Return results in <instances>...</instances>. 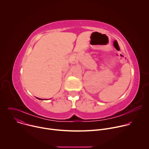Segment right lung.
<instances>
[{
	"instance_id": "obj_1",
	"label": "right lung",
	"mask_w": 149,
	"mask_h": 149,
	"mask_svg": "<svg viewBox=\"0 0 149 149\" xmlns=\"http://www.w3.org/2000/svg\"><path fill=\"white\" fill-rule=\"evenodd\" d=\"M36 98H38V100H43V99H41V98H37V97H36Z\"/></svg>"
}]
</instances>
